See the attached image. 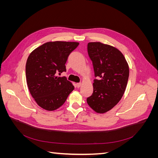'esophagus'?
Returning <instances> with one entry per match:
<instances>
[{"label": "esophagus", "instance_id": "esophagus-1", "mask_svg": "<svg viewBox=\"0 0 158 158\" xmlns=\"http://www.w3.org/2000/svg\"><path fill=\"white\" fill-rule=\"evenodd\" d=\"M76 85V87L80 88L81 86V85H82V83H80H80H77Z\"/></svg>", "mask_w": 158, "mask_h": 158}]
</instances>
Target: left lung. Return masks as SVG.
Here are the masks:
<instances>
[{
    "instance_id": "8db88e82",
    "label": "left lung",
    "mask_w": 158,
    "mask_h": 158,
    "mask_svg": "<svg viewBox=\"0 0 158 158\" xmlns=\"http://www.w3.org/2000/svg\"><path fill=\"white\" fill-rule=\"evenodd\" d=\"M88 52L99 79L94 80V92L87 103L94 111L105 113L116 106L125 92L128 64L118 49L101 42L88 43Z\"/></svg>"
}]
</instances>
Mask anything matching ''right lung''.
<instances>
[{"mask_svg": "<svg viewBox=\"0 0 158 158\" xmlns=\"http://www.w3.org/2000/svg\"><path fill=\"white\" fill-rule=\"evenodd\" d=\"M78 42L50 41L38 47L30 54L26 64L28 89L38 106L54 111L63 106L74 89L66 77L57 73L66 71L65 64Z\"/></svg>", "mask_w": 158, "mask_h": 158, "instance_id": "obj_1", "label": "right lung"}]
</instances>
